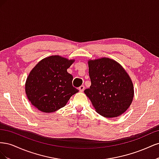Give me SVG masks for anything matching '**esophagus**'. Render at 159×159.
I'll return each mask as SVG.
<instances>
[{"label": "esophagus", "instance_id": "1", "mask_svg": "<svg viewBox=\"0 0 159 159\" xmlns=\"http://www.w3.org/2000/svg\"><path fill=\"white\" fill-rule=\"evenodd\" d=\"M85 89V86L84 85H81L80 87L79 88V90L81 91V92H83Z\"/></svg>", "mask_w": 159, "mask_h": 159}]
</instances>
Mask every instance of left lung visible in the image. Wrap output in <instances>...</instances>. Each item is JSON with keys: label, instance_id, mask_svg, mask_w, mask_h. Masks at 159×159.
I'll return each instance as SVG.
<instances>
[{"label": "left lung", "instance_id": "8db88e82", "mask_svg": "<svg viewBox=\"0 0 159 159\" xmlns=\"http://www.w3.org/2000/svg\"><path fill=\"white\" fill-rule=\"evenodd\" d=\"M91 86L84 93L96 111L107 118L123 114L131 104L134 96L131 78L123 67L110 58L88 61Z\"/></svg>", "mask_w": 159, "mask_h": 159}]
</instances>
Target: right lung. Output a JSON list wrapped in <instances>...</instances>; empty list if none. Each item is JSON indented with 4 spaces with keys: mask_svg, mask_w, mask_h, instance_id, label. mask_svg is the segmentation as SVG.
<instances>
[{
    "mask_svg": "<svg viewBox=\"0 0 159 159\" xmlns=\"http://www.w3.org/2000/svg\"><path fill=\"white\" fill-rule=\"evenodd\" d=\"M74 60L60 56L43 59L28 76L25 91L28 100L42 112L52 113L65 106L78 89L72 85L73 76L68 73Z\"/></svg>",
    "mask_w": 159,
    "mask_h": 159,
    "instance_id": "obj_1",
    "label": "right lung"
}]
</instances>
